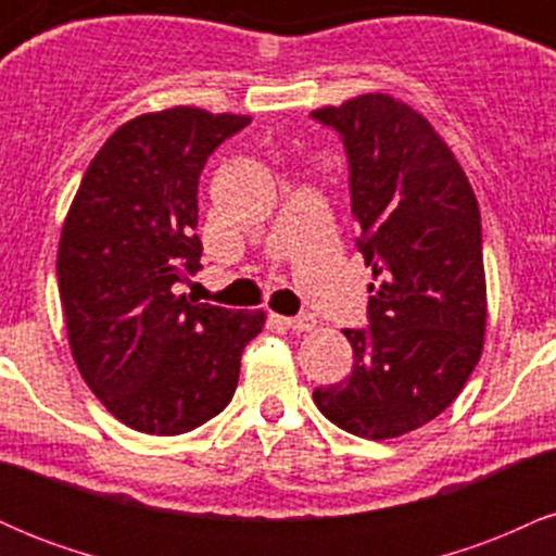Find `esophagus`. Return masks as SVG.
Returning a JSON list of instances; mask_svg holds the SVG:
<instances>
[{
	"instance_id": "34e87169",
	"label": "esophagus",
	"mask_w": 556,
	"mask_h": 556,
	"mask_svg": "<svg viewBox=\"0 0 556 556\" xmlns=\"http://www.w3.org/2000/svg\"><path fill=\"white\" fill-rule=\"evenodd\" d=\"M279 321L287 324V327L295 329V331H311L316 327L314 314H298V316H290V318H279Z\"/></svg>"
}]
</instances>
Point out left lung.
Returning a JSON list of instances; mask_svg holds the SVG:
<instances>
[{"mask_svg": "<svg viewBox=\"0 0 556 556\" xmlns=\"http://www.w3.org/2000/svg\"><path fill=\"white\" fill-rule=\"evenodd\" d=\"M311 117L342 140L355 242L374 269L368 327L344 329L353 371L314 402L348 433L394 439L450 407L481 358L478 201L429 119L392 96L363 93Z\"/></svg>", "mask_w": 556, "mask_h": 556, "instance_id": "1", "label": "left lung"}]
</instances>
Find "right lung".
Wrapping results in <instances>:
<instances>
[{"instance_id":"obj_1","label":"right lung","mask_w":556,"mask_h":556,"mask_svg":"<svg viewBox=\"0 0 556 556\" xmlns=\"http://www.w3.org/2000/svg\"><path fill=\"white\" fill-rule=\"evenodd\" d=\"M251 123L195 106L140 114L83 175L56 251V282L78 371L114 418L175 437L232 400L264 311L180 295L201 269L198 177Z\"/></svg>"}]
</instances>
